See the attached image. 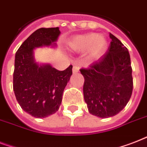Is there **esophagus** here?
<instances>
[{
  "label": "esophagus",
  "mask_w": 147,
  "mask_h": 147,
  "mask_svg": "<svg viewBox=\"0 0 147 147\" xmlns=\"http://www.w3.org/2000/svg\"><path fill=\"white\" fill-rule=\"evenodd\" d=\"M72 71H73L74 73H76V72H78L79 71V67L77 65H73V69H72Z\"/></svg>",
  "instance_id": "esophagus-1"
}]
</instances>
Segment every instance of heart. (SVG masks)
<instances>
[{
  "instance_id": "heart-1",
  "label": "heart",
  "mask_w": 147,
  "mask_h": 147,
  "mask_svg": "<svg viewBox=\"0 0 147 147\" xmlns=\"http://www.w3.org/2000/svg\"><path fill=\"white\" fill-rule=\"evenodd\" d=\"M106 39L97 33H87L77 36L69 42L70 49L77 52H84L88 49L91 57H96L106 47Z\"/></svg>"
}]
</instances>
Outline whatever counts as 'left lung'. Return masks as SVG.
<instances>
[{
	"mask_svg": "<svg viewBox=\"0 0 147 147\" xmlns=\"http://www.w3.org/2000/svg\"><path fill=\"white\" fill-rule=\"evenodd\" d=\"M107 52L89 68L80 69L85 78L83 93L88 111L106 118L124 108L133 92L132 67L127 47L110 33Z\"/></svg>",
	"mask_w": 147,
	"mask_h": 147,
	"instance_id": "left-lung-1",
	"label": "left lung"
}]
</instances>
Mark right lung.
Returning a JSON list of instances; mask_svg holds the SVG:
<instances>
[{
    "mask_svg": "<svg viewBox=\"0 0 147 147\" xmlns=\"http://www.w3.org/2000/svg\"><path fill=\"white\" fill-rule=\"evenodd\" d=\"M59 34V27L38 29L16 53L13 92L22 109L34 117L43 118L57 111L72 74L71 65L59 71L49 65H39L33 59L35 47L55 44Z\"/></svg>",
    "mask_w": 147,
    "mask_h": 147,
    "instance_id": "obj_1",
    "label": "right lung"
}]
</instances>
